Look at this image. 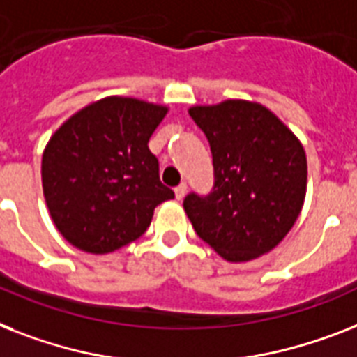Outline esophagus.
<instances>
[{
    "label": "esophagus",
    "mask_w": 357,
    "mask_h": 357,
    "mask_svg": "<svg viewBox=\"0 0 357 357\" xmlns=\"http://www.w3.org/2000/svg\"><path fill=\"white\" fill-rule=\"evenodd\" d=\"M174 192H176V198L181 199L187 194V183H179L178 187L174 188Z\"/></svg>",
    "instance_id": "obj_1"
}]
</instances>
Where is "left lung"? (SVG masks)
<instances>
[{
    "label": "left lung",
    "mask_w": 357,
    "mask_h": 357,
    "mask_svg": "<svg viewBox=\"0 0 357 357\" xmlns=\"http://www.w3.org/2000/svg\"><path fill=\"white\" fill-rule=\"evenodd\" d=\"M211 146L214 185L183 207L199 238L229 262L268 253L294 227L306 194V153L291 130L257 102L188 109Z\"/></svg>",
    "instance_id": "obj_1"
}]
</instances>
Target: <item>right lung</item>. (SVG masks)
<instances>
[{
  "instance_id": "1",
  "label": "right lung",
  "mask_w": 357,
  "mask_h": 357,
  "mask_svg": "<svg viewBox=\"0 0 357 357\" xmlns=\"http://www.w3.org/2000/svg\"><path fill=\"white\" fill-rule=\"evenodd\" d=\"M165 115V106L108 97L54 132L42 158L43 196L69 244L86 253H112L139 238L153 208L174 198L149 149Z\"/></svg>"
}]
</instances>
